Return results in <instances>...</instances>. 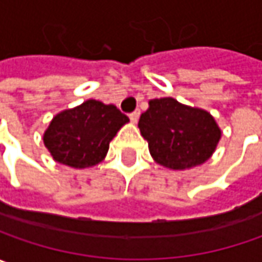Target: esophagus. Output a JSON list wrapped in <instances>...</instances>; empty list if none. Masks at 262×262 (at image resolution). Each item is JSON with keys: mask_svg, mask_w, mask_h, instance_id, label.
Returning <instances> with one entry per match:
<instances>
[{"mask_svg": "<svg viewBox=\"0 0 262 262\" xmlns=\"http://www.w3.org/2000/svg\"><path fill=\"white\" fill-rule=\"evenodd\" d=\"M139 116H140V112L139 110H136V112H133V113L129 114V119H130L132 123H138V120H139Z\"/></svg>", "mask_w": 262, "mask_h": 262, "instance_id": "1", "label": "esophagus"}]
</instances>
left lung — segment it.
Returning a JSON list of instances; mask_svg holds the SVG:
<instances>
[{"label": "left lung", "instance_id": "8db88e82", "mask_svg": "<svg viewBox=\"0 0 262 262\" xmlns=\"http://www.w3.org/2000/svg\"><path fill=\"white\" fill-rule=\"evenodd\" d=\"M138 126L143 139L148 140L154 161L176 171L204 164L222 136L219 124L209 112L181 104L172 97L149 100Z\"/></svg>", "mask_w": 262, "mask_h": 262}]
</instances>
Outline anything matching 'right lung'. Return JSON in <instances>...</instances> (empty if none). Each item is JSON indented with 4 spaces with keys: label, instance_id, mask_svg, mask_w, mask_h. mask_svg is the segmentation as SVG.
Returning a JSON list of instances; mask_svg holds the SVG:
<instances>
[{
    "label": "right lung",
    "instance_id": "1",
    "mask_svg": "<svg viewBox=\"0 0 262 262\" xmlns=\"http://www.w3.org/2000/svg\"><path fill=\"white\" fill-rule=\"evenodd\" d=\"M129 117L113 104L86 100L58 113L43 133V143L56 162L71 168L100 164L110 142Z\"/></svg>",
    "mask_w": 262,
    "mask_h": 262
}]
</instances>
